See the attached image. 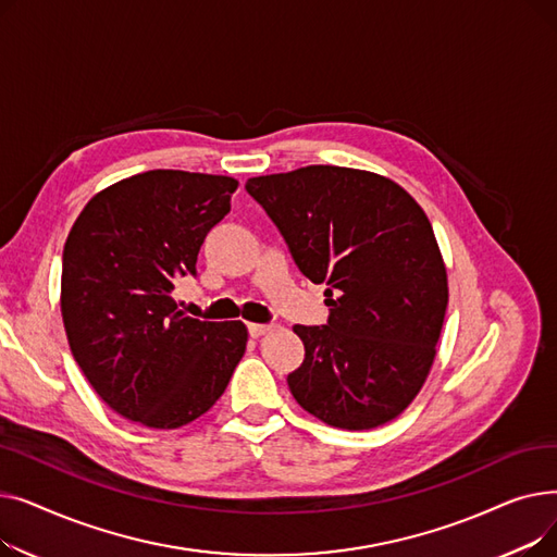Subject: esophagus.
<instances>
[{"label": "esophagus", "mask_w": 557, "mask_h": 557, "mask_svg": "<svg viewBox=\"0 0 557 557\" xmlns=\"http://www.w3.org/2000/svg\"><path fill=\"white\" fill-rule=\"evenodd\" d=\"M248 332H250V336H252V338H259V336H263V334H269V332H271V325H257V323H250V325H248Z\"/></svg>", "instance_id": "34e87169"}]
</instances>
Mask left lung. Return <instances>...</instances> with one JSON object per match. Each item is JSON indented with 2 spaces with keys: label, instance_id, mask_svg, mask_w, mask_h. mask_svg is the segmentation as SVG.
I'll return each mask as SVG.
<instances>
[{
  "label": "left lung",
  "instance_id": "8db88e82",
  "mask_svg": "<svg viewBox=\"0 0 557 557\" xmlns=\"http://www.w3.org/2000/svg\"><path fill=\"white\" fill-rule=\"evenodd\" d=\"M246 189L298 269L327 284L330 323L294 325L305 361L286 379L290 395L336 429L395 420L426 382L449 302L424 210L386 175L349 166L257 175Z\"/></svg>",
  "mask_w": 557,
  "mask_h": 557
}]
</instances>
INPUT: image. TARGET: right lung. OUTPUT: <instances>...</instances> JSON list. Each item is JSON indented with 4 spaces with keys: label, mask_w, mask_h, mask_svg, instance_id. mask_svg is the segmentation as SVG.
<instances>
[{
    "label": "right lung",
    "mask_w": 557,
    "mask_h": 557,
    "mask_svg": "<svg viewBox=\"0 0 557 557\" xmlns=\"http://www.w3.org/2000/svg\"><path fill=\"white\" fill-rule=\"evenodd\" d=\"M237 187L230 175L144 171L95 194L67 234L61 313L70 349L95 393L131 422H194L246 352L242 320L189 318L171 298L173 280L196 273Z\"/></svg>",
    "instance_id": "add662e5"
}]
</instances>
